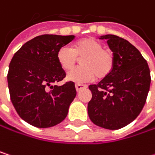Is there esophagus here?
Listing matches in <instances>:
<instances>
[{
	"label": "esophagus",
	"mask_w": 155,
	"mask_h": 155,
	"mask_svg": "<svg viewBox=\"0 0 155 155\" xmlns=\"http://www.w3.org/2000/svg\"><path fill=\"white\" fill-rule=\"evenodd\" d=\"M75 88H76V91H77L78 92L80 91H81L82 89H85V88H87V86L86 85H83V84H80V83H77L76 85H75Z\"/></svg>",
	"instance_id": "obj_1"
}]
</instances>
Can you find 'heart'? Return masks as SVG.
<instances>
[{
	"mask_svg": "<svg viewBox=\"0 0 155 155\" xmlns=\"http://www.w3.org/2000/svg\"><path fill=\"white\" fill-rule=\"evenodd\" d=\"M81 58L80 67L67 74V80L84 83L92 81L95 76L106 77L114 66L113 52L103 47V44L93 38H85L74 42L72 47H62L56 53L59 65L65 71L71 70Z\"/></svg>",
	"mask_w": 155,
	"mask_h": 155,
	"instance_id": "obj_1",
	"label": "heart"
}]
</instances>
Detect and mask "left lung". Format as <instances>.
<instances>
[{"label":"left lung","mask_w":155,"mask_h":155,"mask_svg":"<svg viewBox=\"0 0 155 155\" xmlns=\"http://www.w3.org/2000/svg\"><path fill=\"white\" fill-rule=\"evenodd\" d=\"M100 39L108 40L114 66L98 84L89 86L92 98L88 114L95 125L116 130L130 124L142 111L150 89V69L139 50L127 40L115 35Z\"/></svg>","instance_id":"left-lung-1"}]
</instances>
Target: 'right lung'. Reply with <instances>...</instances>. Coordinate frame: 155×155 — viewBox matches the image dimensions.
Listing matches in <instances>:
<instances>
[{
	"label": "right lung",
	"mask_w": 155,
	"mask_h": 155,
	"mask_svg": "<svg viewBox=\"0 0 155 155\" xmlns=\"http://www.w3.org/2000/svg\"><path fill=\"white\" fill-rule=\"evenodd\" d=\"M74 36L41 35L25 43L13 55L7 75L11 101L27 123L47 128L61 123L76 96L74 82L54 85L65 77L56 53Z\"/></svg>",
	"instance_id": "obj_1"
}]
</instances>
